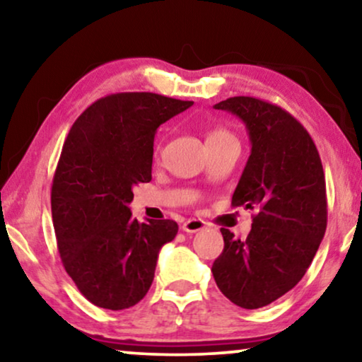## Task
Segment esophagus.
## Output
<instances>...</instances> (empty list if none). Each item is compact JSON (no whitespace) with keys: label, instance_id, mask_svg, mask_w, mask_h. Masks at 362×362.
<instances>
[{"label":"esophagus","instance_id":"34e87169","mask_svg":"<svg viewBox=\"0 0 362 362\" xmlns=\"http://www.w3.org/2000/svg\"><path fill=\"white\" fill-rule=\"evenodd\" d=\"M204 227H206L204 222H202L201 219H187L182 222L181 229L187 232V234H194V232H199L204 229Z\"/></svg>","mask_w":362,"mask_h":362}]
</instances>
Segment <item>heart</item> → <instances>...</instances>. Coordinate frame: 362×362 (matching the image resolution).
<instances>
[{
    "label": "heart",
    "mask_w": 362,
    "mask_h": 362,
    "mask_svg": "<svg viewBox=\"0 0 362 362\" xmlns=\"http://www.w3.org/2000/svg\"><path fill=\"white\" fill-rule=\"evenodd\" d=\"M229 138H234V136H232L230 133L226 130V128H214V130H211L209 133H207L206 143L209 145V143L224 141V140H229Z\"/></svg>",
    "instance_id": "heart-1"
}]
</instances>
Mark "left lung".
<instances>
[{
    "label": "left lung",
    "mask_w": 362,
    "mask_h": 362,
    "mask_svg": "<svg viewBox=\"0 0 362 362\" xmlns=\"http://www.w3.org/2000/svg\"><path fill=\"white\" fill-rule=\"evenodd\" d=\"M217 110L245 123L250 156L232 206L255 209L247 239L221 229L224 250L212 264L219 290L245 310L270 305L303 279L326 230V185L318 150L284 108L230 97Z\"/></svg>",
    "instance_id": "8db88e82"
}]
</instances>
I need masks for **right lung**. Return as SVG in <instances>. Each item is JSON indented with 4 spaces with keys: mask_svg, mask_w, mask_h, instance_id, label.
I'll return each mask as SVG.
<instances>
[{
    "mask_svg": "<svg viewBox=\"0 0 362 362\" xmlns=\"http://www.w3.org/2000/svg\"><path fill=\"white\" fill-rule=\"evenodd\" d=\"M192 102L151 92L112 93L74 123L52 180L51 207L64 269L95 306L125 310L148 293L170 219L138 222L133 186L151 181L153 141L161 123Z\"/></svg>",
    "mask_w": 362,
    "mask_h": 362,
    "instance_id": "add662e5",
    "label": "right lung"
}]
</instances>
